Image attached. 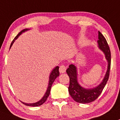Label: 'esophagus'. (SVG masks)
Listing matches in <instances>:
<instances>
[{
  "label": "esophagus",
  "instance_id": "esophagus-1",
  "mask_svg": "<svg viewBox=\"0 0 120 120\" xmlns=\"http://www.w3.org/2000/svg\"><path fill=\"white\" fill-rule=\"evenodd\" d=\"M66 69H67V68L64 65H61L60 66V68H59V71L60 73H64L66 72Z\"/></svg>",
  "mask_w": 120,
  "mask_h": 120
}]
</instances>
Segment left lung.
<instances>
[{"label":"left lung","instance_id":"1","mask_svg":"<svg viewBox=\"0 0 120 120\" xmlns=\"http://www.w3.org/2000/svg\"><path fill=\"white\" fill-rule=\"evenodd\" d=\"M98 47L104 52L105 59L108 62L107 70L102 82L94 88L86 89L81 87L77 81V73L76 66L70 64L66 70L70 78L68 92L71 97L75 101L82 104L89 103L96 100L103 91L110 75L111 67V52L110 47L104 36L98 31V40L97 41Z\"/></svg>","mask_w":120,"mask_h":120}]
</instances>
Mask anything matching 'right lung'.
<instances>
[{
  "instance_id": "add662e5",
  "label": "right lung",
  "mask_w": 120,
  "mask_h": 120,
  "mask_svg": "<svg viewBox=\"0 0 120 120\" xmlns=\"http://www.w3.org/2000/svg\"><path fill=\"white\" fill-rule=\"evenodd\" d=\"M29 29H23V30H22L21 32H20L19 33V34H17V36H16V37L15 38V39H13V40L12 41V42H11V45H10V48L11 47V46H12L13 43L14 42H15V40H16V39L18 38V37L21 34H22L23 32H24L25 31H27ZM59 66H56V67H55V68H54V69L52 70V71L50 73V75L49 76V84H48V87H47V91H46V93H45V94L44 95V96L43 97V98H41L40 100H39V101L36 102V103H30V104H28V103H23V102L21 101L22 103H23V104H24V105H27V106H31V107H38V106H39V105H42L44 103H45V101H46V100H47V98H48V97L49 96V94H50V90H51V87H52V84H53V82L54 81V80H56V79L57 77L58 76H59Z\"/></svg>"
}]
</instances>
